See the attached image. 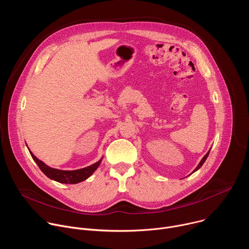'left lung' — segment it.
<instances>
[{
	"mask_svg": "<svg viewBox=\"0 0 249 249\" xmlns=\"http://www.w3.org/2000/svg\"><path fill=\"white\" fill-rule=\"evenodd\" d=\"M209 153H210V151H209V152H208V153H207V154H206V155H205V156H204V158H203V159H202V160H201V161H200V162H199V164H198V166H197V167H196V168H195V170H194V171H196V170H197V169H199V168H200V167H201V166H202V165H203V163H204V162H205V160H207V158H208V156H209Z\"/></svg>",
	"mask_w": 249,
	"mask_h": 249,
	"instance_id": "8db88e82",
	"label": "left lung"
}]
</instances>
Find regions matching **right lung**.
<instances>
[{
  "label": "right lung",
  "instance_id": "1",
  "mask_svg": "<svg viewBox=\"0 0 249 249\" xmlns=\"http://www.w3.org/2000/svg\"><path fill=\"white\" fill-rule=\"evenodd\" d=\"M29 153H30L32 159L35 160V162L37 163V165L41 169V171L47 177H49L50 179H53V180L61 182V183H69V184H75V183H79L83 180H86L88 177H89L94 172V170L98 167V165L100 164V161H101V160H100L88 167L77 169V170H60V169L49 167L43 161H41L40 160H38L36 157H35L30 151H29Z\"/></svg>",
  "mask_w": 249,
  "mask_h": 249
}]
</instances>
